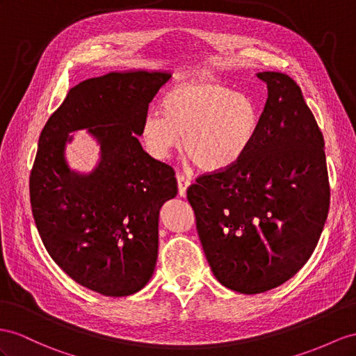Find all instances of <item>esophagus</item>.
Instances as JSON below:
<instances>
[{
	"label": "esophagus",
	"mask_w": 356,
	"mask_h": 356,
	"mask_svg": "<svg viewBox=\"0 0 356 356\" xmlns=\"http://www.w3.org/2000/svg\"><path fill=\"white\" fill-rule=\"evenodd\" d=\"M177 184H179V195L185 197L186 195V189L191 185V180L184 176V175H177Z\"/></svg>",
	"instance_id": "1"
}]
</instances>
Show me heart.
<instances>
[{
  "label": "heart",
  "instance_id": "obj_1",
  "mask_svg": "<svg viewBox=\"0 0 356 356\" xmlns=\"http://www.w3.org/2000/svg\"><path fill=\"white\" fill-rule=\"evenodd\" d=\"M159 115H147L141 141L152 158L163 161L180 145L197 167L225 171L247 156L256 143L261 108L251 95L222 83H184L167 90Z\"/></svg>",
  "mask_w": 356,
  "mask_h": 356
}]
</instances>
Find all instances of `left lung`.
<instances>
[{
  "instance_id": "8db88e82",
  "label": "left lung",
  "mask_w": 356,
  "mask_h": 356,
  "mask_svg": "<svg viewBox=\"0 0 356 356\" xmlns=\"http://www.w3.org/2000/svg\"><path fill=\"white\" fill-rule=\"evenodd\" d=\"M268 86L260 131L238 165L188 188L213 275L256 295L281 286L312 257L330 211L325 141L302 91L280 72Z\"/></svg>"
}]
</instances>
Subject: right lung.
I'll return each instance as SVG.
<instances>
[{
  "label": "right lung",
  "mask_w": 356,
  "mask_h": 356,
  "mask_svg": "<svg viewBox=\"0 0 356 356\" xmlns=\"http://www.w3.org/2000/svg\"><path fill=\"white\" fill-rule=\"evenodd\" d=\"M170 72H111L72 88L44 124L30 175L31 211L44 248L78 284L105 296L141 290L158 259L159 209L177 194L175 170L143 150L149 104ZM101 144L90 175L70 172L68 134Z\"/></svg>",
  "instance_id": "obj_1"
}]
</instances>
